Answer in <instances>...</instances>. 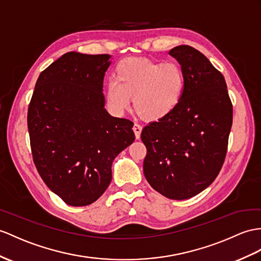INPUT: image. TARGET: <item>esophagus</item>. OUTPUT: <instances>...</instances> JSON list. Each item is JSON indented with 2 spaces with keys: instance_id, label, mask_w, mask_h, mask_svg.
<instances>
[{
  "instance_id": "obj_1",
  "label": "esophagus",
  "mask_w": 261,
  "mask_h": 261,
  "mask_svg": "<svg viewBox=\"0 0 261 261\" xmlns=\"http://www.w3.org/2000/svg\"><path fill=\"white\" fill-rule=\"evenodd\" d=\"M142 126L138 125V124H135L134 126H133V130H134V134H135V137L138 139L139 137H141V134H142Z\"/></svg>"
}]
</instances>
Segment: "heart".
<instances>
[{
  "label": "heart",
  "mask_w": 261,
  "mask_h": 261,
  "mask_svg": "<svg viewBox=\"0 0 261 261\" xmlns=\"http://www.w3.org/2000/svg\"><path fill=\"white\" fill-rule=\"evenodd\" d=\"M114 79L105 90L109 110L122 115L130 107V98H134L135 112L146 122H157L174 112L186 85L185 73L178 64L145 57H126L119 61Z\"/></svg>",
  "instance_id": "heart-1"
}]
</instances>
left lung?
Returning a JSON list of instances; mask_svg holds the SVG:
<instances>
[{
    "label": "left lung",
    "mask_w": 261,
    "mask_h": 261,
    "mask_svg": "<svg viewBox=\"0 0 261 261\" xmlns=\"http://www.w3.org/2000/svg\"><path fill=\"white\" fill-rule=\"evenodd\" d=\"M169 55L186 76L178 106L168 116L144 127L147 148L144 175L169 199H188L215 180L224 164L232 124V105L224 76L207 57L188 45Z\"/></svg>",
    "instance_id": "8db88e82"
}]
</instances>
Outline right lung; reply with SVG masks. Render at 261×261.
Returning a JSON list of instances; mask_svg holds the SVG:
<instances>
[{
	"instance_id": "obj_1",
	"label": "right lung",
	"mask_w": 261,
	"mask_h": 261,
	"mask_svg": "<svg viewBox=\"0 0 261 261\" xmlns=\"http://www.w3.org/2000/svg\"><path fill=\"white\" fill-rule=\"evenodd\" d=\"M111 55L68 52L36 81L28 112L32 155L46 186L69 206H87L110 186L112 164L135 141L128 119L105 110Z\"/></svg>"
}]
</instances>
